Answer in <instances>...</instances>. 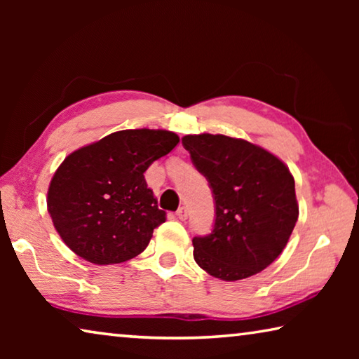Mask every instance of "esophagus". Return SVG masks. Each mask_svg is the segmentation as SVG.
Wrapping results in <instances>:
<instances>
[{"label": "esophagus", "instance_id": "obj_1", "mask_svg": "<svg viewBox=\"0 0 359 359\" xmlns=\"http://www.w3.org/2000/svg\"><path fill=\"white\" fill-rule=\"evenodd\" d=\"M175 215H177L179 220H187L188 217V210L185 208H179L177 212H175Z\"/></svg>", "mask_w": 359, "mask_h": 359}]
</instances>
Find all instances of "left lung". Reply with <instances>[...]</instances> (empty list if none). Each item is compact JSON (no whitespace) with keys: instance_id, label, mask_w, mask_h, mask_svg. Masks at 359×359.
<instances>
[{"instance_id":"8db88e82","label":"left lung","mask_w":359,"mask_h":359,"mask_svg":"<svg viewBox=\"0 0 359 359\" xmlns=\"http://www.w3.org/2000/svg\"><path fill=\"white\" fill-rule=\"evenodd\" d=\"M215 201L210 234L193 238V257L210 276L242 280L266 269L299 215L290 169L258 145L223 135L182 137Z\"/></svg>"}]
</instances>
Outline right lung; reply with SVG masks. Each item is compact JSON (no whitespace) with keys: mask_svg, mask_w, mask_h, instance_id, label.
I'll use <instances>...</instances> for the list:
<instances>
[{"mask_svg":"<svg viewBox=\"0 0 359 359\" xmlns=\"http://www.w3.org/2000/svg\"><path fill=\"white\" fill-rule=\"evenodd\" d=\"M177 144L172 131L123 130L66 156L47 193L65 244L95 264L123 263L144 252L166 220L144 172Z\"/></svg>","mask_w":359,"mask_h":359,"instance_id":"add662e5","label":"right lung"}]
</instances>
